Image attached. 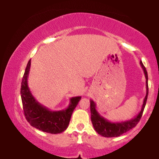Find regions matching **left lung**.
<instances>
[{
	"mask_svg": "<svg viewBox=\"0 0 159 159\" xmlns=\"http://www.w3.org/2000/svg\"><path fill=\"white\" fill-rule=\"evenodd\" d=\"M140 64L143 69L144 75L146 77V88H147V93L143 99V105H142L141 110L139 114L134 116L133 119H131L127 121L117 122H110L105 119L103 116L98 113L96 109V103L93 100L90 99V112H91V121H92L94 129L98 134L105 138H113V137H118L122 135L124 133L127 132L130 129H133L136 126V125L139 123L142 114H143L144 107H145L146 103H147V97H148V75H147V69L144 66L142 61H140Z\"/></svg>",
	"mask_w": 159,
	"mask_h": 159,
	"instance_id": "left-lung-1",
	"label": "left lung"
}]
</instances>
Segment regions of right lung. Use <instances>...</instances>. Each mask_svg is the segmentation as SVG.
<instances>
[{
	"instance_id": "obj_1",
	"label": "right lung",
	"mask_w": 159,
	"mask_h": 159,
	"mask_svg": "<svg viewBox=\"0 0 159 159\" xmlns=\"http://www.w3.org/2000/svg\"><path fill=\"white\" fill-rule=\"evenodd\" d=\"M30 68V60L27 63L21 86V97L24 114L30 125L39 130L51 134H59L68 127L72 112L77 106L81 96L70 98L67 108L52 111L38 102L34 97L27 85V78Z\"/></svg>"
}]
</instances>
